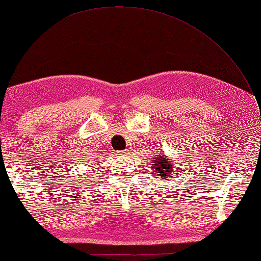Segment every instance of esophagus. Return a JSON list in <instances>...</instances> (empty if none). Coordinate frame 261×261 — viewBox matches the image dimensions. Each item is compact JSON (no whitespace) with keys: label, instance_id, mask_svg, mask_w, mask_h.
<instances>
[{"label":"esophagus","instance_id":"1","mask_svg":"<svg viewBox=\"0 0 261 261\" xmlns=\"http://www.w3.org/2000/svg\"><path fill=\"white\" fill-rule=\"evenodd\" d=\"M116 157H125L128 155V150H123V151H116L115 152Z\"/></svg>","mask_w":261,"mask_h":261}]
</instances>
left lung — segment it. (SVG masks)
Returning a JSON list of instances; mask_svg holds the SVG:
<instances>
[{
    "label": "left lung",
    "instance_id": "obj_1",
    "mask_svg": "<svg viewBox=\"0 0 261 261\" xmlns=\"http://www.w3.org/2000/svg\"><path fill=\"white\" fill-rule=\"evenodd\" d=\"M155 154L151 157V166L155 170L158 178L163 180H168L169 178L173 179V171L175 169V163L170 157L165 155V152L155 151Z\"/></svg>",
    "mask_w": 261,
    "mask_h": 261
}]
</instances>
